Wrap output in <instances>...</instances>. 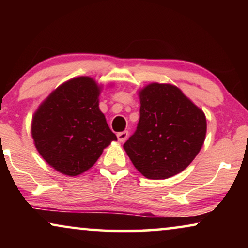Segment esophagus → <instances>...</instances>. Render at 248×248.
I'll return each mask as SVG.
<instances>
[{
    "label": "esophagus",
    "mask_w": 248,
    "mask_h": 248,
    "mask_svg": "<svg viewBox=\"0 0 248 248\" xmlns=\"http://www.w3.org/2000/svg\"><path fill=\"white\" fill-rule=\"evenodd\" d=\"M128 138V132L127 131H124V132H120V133H117V139L120 142H125L126 141V139Z\"/></svg>",
    "instance_id": "1"
}]
</instances>
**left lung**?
<instances>
[{
    "instance_id": "1",
    "label": "left lung",
    "mask_w": 248,
    "mask_h": 248,
    "mask_svg": "<svg viewBox=\"0 0 248 248\" xmlns=\"http://www.w3.org/2000/svg\"><path fill=\"white\" fill-rule=\"evenodd\" d=\"M140 104L137 130L124 143L134 167L150 179L183 171L204 142V113L170 84H149L141 90Z\"/></svg>"
}]
</instances>
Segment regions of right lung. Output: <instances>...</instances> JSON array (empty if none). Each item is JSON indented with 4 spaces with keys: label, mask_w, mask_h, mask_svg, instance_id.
I'll return each mask as SVG.
<instances>
[{
    "label": "right lung",
    "mask_w": 248,
    "mask_h": 248,
    "mask_svg": "<svg viewBox=\"0 0 248 248\" xmlns=\"http://www.w3.org/2000/svg\"><path fill=\"white\" fill-rule=\"evenodd\" d=\"M99 88L93 79L67 81L49 94L32 118L31 134L47 164L77 176L93 167L104 148L117 138L98 107Z\"/></svg>",
    "instance_id": "right-lung-1"
}]
</instances>
